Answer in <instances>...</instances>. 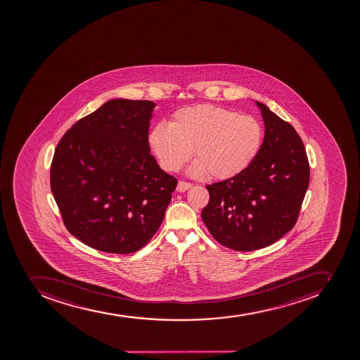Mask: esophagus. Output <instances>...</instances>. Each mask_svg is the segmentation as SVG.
I'll list each match as a JSON object with an SVG mask.
<instances>
[{"label":"esophagus","instance_id":"1","mask_svg":"<svg viewBox=\"0 0 360 360\" xmlns=\"http://www.w3.org/2000/svg\"><path fill=\"white\" fill-rule=\"evenodd\" d=\"M190 188H192L191 183H188V181H179V185H177V191L185 192Z\"/></svg>","mask_w":360,"mask_h":360}]
</instances>
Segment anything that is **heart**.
I'll use <instances>...</instances> for the list:
<instances>
[{
  "mask_svg": "<svg viewBox=\"0 0 360 360\" xmlns=\"http://www.w3.org/2000/svg\"><path fill=\"white\" fill-rule=\"evenodd\" d=\"M264 139L260 122L220 105L179 109L170 124L158 123L148 143L163 168L179 172L191 159L192 175L210 174L214 179H233L245 172L258 155Z\"/></svg>",
  "mask_w": 360,
  "mask_h": 360,
  "instance_id": "1",
  "label": "heart"
}]
</instances>
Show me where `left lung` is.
I'll use <instances>...</instances> for the list:
<instances>
[{"label": "left lung", "instance_id": "1", "mask_svg": "<svg viewBox=\"0 0 360 360\" xmlns=\"http://www.w3.org/2000/svg\"><path fill=\"white\" fill-rule=\"evenodd\" d=\"M264 122L258 155L233 179L207 185V229L233 251L267 248L292 229L309 183V163L292 125L257 101Z\"/></svg>", "mask_w": 360, "mask_h": 360}]
</instances>
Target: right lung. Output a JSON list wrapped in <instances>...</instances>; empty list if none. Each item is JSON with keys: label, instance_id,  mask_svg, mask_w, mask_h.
<instances>
[{"label": "right lung", "instance_id": "add662e5", "mask_svg": "<svg viewBox=\"0 0 360 360\" xmlns=\"http://www.w3.org/2000/svg\"><path fill=\"white\" fill-rule=\"evenodd\" d=\"M155 103L115 99L80 118L56 146L51 188L68 231L98 251L130 255L159 230L177 179L150 154Z\"/></svg>", "mask_w": 360, "mask_h": 360}]
</instances>
